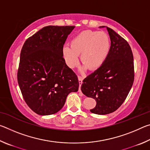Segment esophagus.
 Segmentation results:
<instances>
[{"label": "esophagus", "instance_id": "34e87169", "mask_svg": "<svg viewBox=\"0 0 150 150\" xmlns=\"http://www.w3.org/2000/svg\"><path fill=\"white\" fill-rule=\"evenodd\" d=\"M78 79H79V92L81 93V84H82V83H83V78L82 77H80V76H78Z\"/></svg>", "mask_w": 150, "mask_h": 150}]
</instances>
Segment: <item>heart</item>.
<instances>
[{"label": "heart", "mask_w": 150, "mask_h": 150, "mask_svg": "<svg viewBox=\"0 0 150 150\" xmlns=\"http://www.w3.org/2000/svg\"><path fill=\"white\" fill-rule=\"evenodd\" d=\"M110 50V40L104 32L85 30L72 39L71 46L63 45L62 54L66 64L70 68L75 67L79 63V55L83 62L80 71L87 69L94 70L102 65L108 57Z\"/></svg>", "instance_id": "heart-1"}]
</instances>
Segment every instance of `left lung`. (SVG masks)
I'll use <instances>...</instances> for the list:
<instances>
[{"mask_svg":"<svg viewBox=\"0 0 150 150\" xmlns=\"http://www.w3.org/2000/svg\"><path fill=\"white\" fill-rule=\"evenodd\" d=\"M106 30L111 41L108 56L99 68L83 81L81 88L85 96L95 99V107L90 111L99 115L112 113L120 107L134 79L130 46L112 29L106 27Z\"/></svg>","mask_w":150,"mask_h":150,"instance_id":"left-lung-1","label":"left lung"}]
</instances>
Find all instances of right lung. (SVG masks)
<instances>
[{
	"label": "right lung",
	"instance_id": "1",
	"mask_svg": "<svg viewBox=\"0 0 150 150\" xmlns=\"http://www.w3.org/2000/svg\"><path fill=\"white\" fill-rule=\"evenodd\" d=\"M75 26H47L28 38L20 53L18 83L25 102L39 115L57 112L79 89L77 76L66 65L62 49Z\"/></svg>",
	"mask_w": 150,
	"mask_h": 150
}]
</instances>
